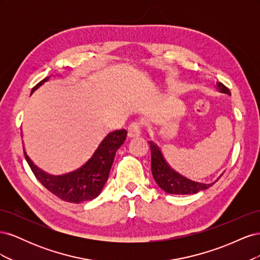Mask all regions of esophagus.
<instances>
[{"label":"esophagus","mask_w":260,"mask_h":260,"mask_svg":"<svg viewBox=\"0 0 260 260\" xmlns=\"http://www.w3.org/2000/svg\"><path fill=\"white\" fill-rule=\"evenodd\" d=\"M141 133V122L135 121L129 124L128 127V137L129 138H136L139 137Z\"/></svg>","instance_id":"esophagus-1"}]
</instances>
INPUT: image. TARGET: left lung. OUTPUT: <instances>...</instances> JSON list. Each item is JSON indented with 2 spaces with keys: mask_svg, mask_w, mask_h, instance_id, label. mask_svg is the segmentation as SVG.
Masks as SVG:
<instances>
[{
  "mask_svg": "<svg viewBox=\"0 0 260 260\" xmlns=\"http://www.w3.org/2000/svg\"><path fill=\"white\" fill-rule=\"evenodd\" d=\"M217 89L226 94H231L230 90L226 88L221 82H217ZM149 147H151V155H152V174L158 186L169 194H195L200 191L206 190L214 183L205 184L195 182L190 179H187L183 176L178 174L177 171L172 169L168 162L165 160L164 156L160 152L159 147L154 144L152 141H149Z\"/></svg>",
  "mask_w": 260,
  "mask_h": 260,
  "instance_id": "left-lung-1",
  "label": "left lung"
}]
</instances>
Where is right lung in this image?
I'll return each instance as SVG.
<instances>
[{
  "label": "right lung",
  "mask_w": 260,
  "mask_h": 260,
  "mask_svg": "<svg viewBox=\"0 0 260 260\" xmlns=\"http://www.w3.org/2000/svg\"><path fill=\"white\" fill-rule=\"evenodd\" d=\"M49 78L46 77L39 82L31 91V94L45 81H48ZM125 137L127 131L124 129L109 132L88 161L77 170L59 176L46 174L31 161L25 149L23 153L34 175L44 187L62 201L79 204L92 201L100 195L108 179L115 154L117 149L123 144Z\"/></svg>",
  "instance_id": "add662e5"
}]
</instances>
